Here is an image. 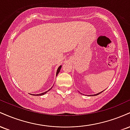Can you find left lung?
I'll return each mask as SVG.
<instances>
[{
	"mask_svg": "<svg viewBox=\"0 0 130 130\" xmlns=\"http://www.w3.org/2000/svg\"><path fill=\"white\" fill-rule=\"evenodd\" d=\"M101 92H100V93H97V94H95V95H99V94H100V93H101Z\"/></svg>",
	"mask_w": 130,
	"mask_h": 130,
	"instance_id": "8db88e82",
	"label": "left lung"
}]
</instances>
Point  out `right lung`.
Wrapping results in <instances>:
<instances>
[{"mask_svg": "<svg viewBox=\"0 0 130 130\" xmlns=\"http://www.w3.org/2000/svg\"><path fill=\"white\" fill-rule=\"evenodd\" d=\"M61 67H62V66H60L59 67V68H58V69H57V73H56V75H57L58 74H59V71H60V68H61ZM52 88H51V89H50V90H50ZM49 90H47V91H46V92H44V93H40V94H38V95H44V94H45L46 93H47V92H48Z\"/></svg>", "mask_w": 130, "mask_h": 130, "instance_id": "right-lung-1", "label": "right lung"}]
</instances>
